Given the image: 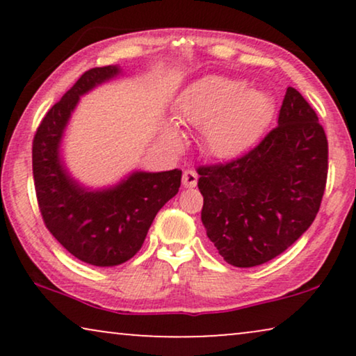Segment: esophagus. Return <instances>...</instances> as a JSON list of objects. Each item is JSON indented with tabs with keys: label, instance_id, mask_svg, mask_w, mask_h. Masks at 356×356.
Here are the masks:
<instances>
[{
	"label": "esophagus",
	"instance_id": "esophagus-1",
	"mask_svg": "<svg viewBox=\"0 0 356 356\" xmlns=\"http://www.w3.org/2000/svg\"><path fill=\"white\" fill-rule=\"evenodd\" d=\"M197 184V173L194 170H184L183 173V186L194 188Z\"/></svg>",
	"mask_w": 356,
	"mask_h": 356
}]
</instances>
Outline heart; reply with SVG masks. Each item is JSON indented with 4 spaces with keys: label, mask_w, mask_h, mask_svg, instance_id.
Masks as SVG:
<instances>
[{
    "label": "heart",
    "mask_w": 356,
    "mask_h": 356,
    "mask_svg": "<svg viewBox=\"0 0 356 356\" xmlns=\"http://www.w3.org/2000/svg\"><path fill=\"white\" fill-rule=\"evenodd\" d=\"M246 82L223 76H207L184 92L178 118L201 128L206 149L216 157H233L254 140L270 118V99ZM168 143L181 139L177 128L165 131Z\"/></svg>",
    "instance_id": "heart-1"
}]
</instances>
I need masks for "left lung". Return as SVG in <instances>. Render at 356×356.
I'll list each match as a JSON object with an SVG mask.
<instances>
[{
    "label": "left lung",
    "mask_w": 356,
    "mask_h": 356,
    "mask_svg": "<svg viewBox=\"0 0 356 356\" xmlns=\"http://www.w3.org/2000/svg\"><path fill=\"white\" fill-rule=\"evenodd\" d=\"M256 147L197 168L201 218L218 254L254 267L290 248L318 216L327 181V138L305 97L289 87L279 121Z\"/></svg>",
    "instance_id": "left-lung-1"
}]
</instances>
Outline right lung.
I'll list each match as a JSON object with an SVG mask.
<instances>
[{
    "mask_svg": "<svg viewBox=\"0 0 356 356\" xmlns=\"http://www.w3.org/2000/svg\"><path fill=\"white\" fill-rule=\"evenodd\" d=\"M120 74L118 66L92 67L48 110L32 143L38 209L60 245L87 264H123L140 250L155 216L178 193L181 170L134 172L113 188L90 191L66 172L60 159L63 133L79 97Z\"/></svg>",
    "mask_w": 356,
    "mask_h": 356,
    "instance_id": "add662e5",
    "label": "right lung"
}]
</instances>
